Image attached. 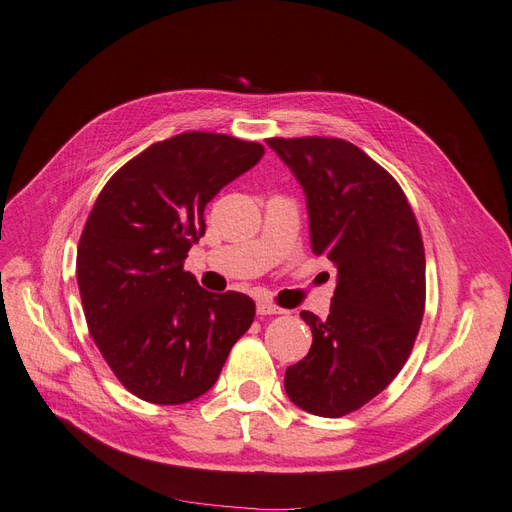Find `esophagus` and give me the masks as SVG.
I'll use <instances>...</instances> for the list:
<instances>
[{
  "label": "esophagus",
  "instance_id": "obj_1",
  "mask_svg": "<svg viewBox=\"0 0 512 512\" xmlns=\"http://www.w3.org/2000/svg\"><path fill=\"white\" fill-rule=\"evenodd\" d=\"M257 314L259 316H276V314H284V309L270 303V301H259L257 303Z\"/></svg>",
  "mask_w": 512,
  "mask_h": 512
}]
</instances>
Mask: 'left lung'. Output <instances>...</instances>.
I'll use <instances>...</instances> for the list:
<instances>
[{"instance_id":"8db88e82","label":"left lung","mask_w":512,"mask_h":512,"mask_svg":"<svg viewBox=\"0 0 512 512\" xmlns=\"http://www.w3.org/2000/svg\"><path fill=\"white\" fill-rule=\"evenodd\" d=\"M305 192L314 255L337 265L328 318L311 311V349L284 389L301 410L339 418L368 404L406 364L425 314V247L404 190L339 138H270Z\"/></svg>"}]
</instances>
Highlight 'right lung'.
Listing matches in <instances>:
<instances>
[{
    "label": "right lung",
    "mask_w": 512,
    "mask_h": 512,
    "mask_svg": "<svg viewBox=\"0 0 512 512\" xmlns=\"http://www.w3.org/2000/svg\"><path fill=\"white\" fill-rule=\"evenodd\" d=\"M263 146L186 131L148 146L102 188L77 247L87 328L133 395L177 406L207 393L255 303L209 293L184 259L205 234L211 198L263 157Z\"/></svg>",
    "instance_id": "right-lung-1"
}]
</instances>
